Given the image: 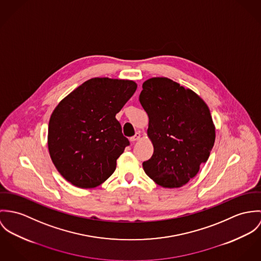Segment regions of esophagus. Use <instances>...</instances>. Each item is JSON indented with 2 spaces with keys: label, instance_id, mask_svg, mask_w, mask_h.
Masks as SVG:
<instances>
[{
  "label": "esophagus",
  "instance_id": "1",
  "mask_svg": "<svg viewBox=\"0 0 261 261\" xmlns=\"http://www.w3.org/2000/svg\"><path fill=\"white\" fill-rule=\"evenodd\" d=\"M140 136H141V135H140V133H138V132H137L134 136H132V137L130 138V141L135 142V141H137V140H139V139H140Z\"/></svg>",
  "mask_w": 261,
  "mask_h": 261
}]
</instances>
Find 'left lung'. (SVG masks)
Returning a JSON list of instances; mask_svg holds the SVG:
<instances>
[{"label": "left lung", "mask_w": 261, "mask_h": 261, "mask_svg": "<svg viewBox=\"0 0 261 261\" xmlns=\"http://www.w3.org/2000/svg\"><path fill=\"white\" fill-rule=\"evenodd\" d=\"M139 101L149 117L147 130L154 152L143 162L153 181L178 188L196 176L215 141L208 106L190 89L168 78L145 81Z\"/></svg>", "instance_id": "left-lung-1"}]
</instances>
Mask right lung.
Segmentation results:
<instances>
[{
    "instance_id": "obj_1",
    "label": "right lung",
    "mask_w": 261,
    "mask_h": 261,
    "mask_svg": "<svg viewBox=\"0 0 261 261\" xmlns=\"http://www.w3.org/2000/svg\"><path fill=\"white\" fill-rule=\"evenodd\" d=\"M136 89L129 80L93 78L59 103L49 121L48 148L68 182L93 188L115 171L117 159L130 145L115 116Z\"/></svg>"
}]
</instances>
